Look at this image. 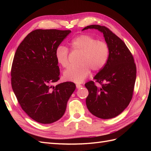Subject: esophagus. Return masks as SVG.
<instances>
[{
  "label": "esophagus",
  "mask_w": 151,
  "mask_h": 151,
  "mask_svg": "<svg viewBox=\"0 0 151 151\" xmlns=\"http://www.w3.org/2000/svg\"><path fill=\"white\" fill-rule=\"evenodd\" d=\"M76 88H78V89H81V88H82V86L81 84H76Z\"/></svg>",
  "instance_id": "1"
}]
</instances>
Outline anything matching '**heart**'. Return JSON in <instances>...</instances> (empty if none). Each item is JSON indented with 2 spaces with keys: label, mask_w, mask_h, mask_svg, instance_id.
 <instances>
[{
  "label": "heart",
  "mask_w": 151,
  "mask_h": 151,
  "mask_svg": "<svg viewBox=\"0 0 151 151\" xmlns=\"http://www.w3.org/2000/svg\"><path fill=\"white\" fill-rule=\"evenodd\" d=\"M70 49L81 53L78 66H71L63 72V78L67 81L81 83L90 74L91 70L98 72L106 65L110 57V49L104 41L88 34H82L75 37L70 43ZM69 50L63 45L56 48L55 56L57 62L63 67L69 65Z\"/></svg>",
  "instance_id": "heart-1"
}]
</instances>
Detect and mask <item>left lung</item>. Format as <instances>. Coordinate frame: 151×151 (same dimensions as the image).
Returning <instances> with one entry per match:
<instances>
[{
    "label": "left lung",
    "mask_w": 151,
    "mask_h": 151,
    "mask_svg": "<svg viewBox=\"0 0 151 151\" xmlns=\"http://www.w3.org/2000/svg\"><path fill=\"white\" fill-rule=\"evenodd\" d=\"M89 28L103 33L110 53L106 65L94 77L101 87L98 88L93 81L85 84L89 91L86 106L95 116L111 119L122 113L132 100L136 78V63L123 41L109 28L92 24L82 30Z\"/></svg>",
    "instance_id": "left-lung-1"
}]
</instances>
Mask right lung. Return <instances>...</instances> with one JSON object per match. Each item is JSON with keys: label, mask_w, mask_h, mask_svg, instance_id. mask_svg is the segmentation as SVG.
Masks as SVG:
<instances>
[{"label": "right lung", "mask_w": 151, "mask_h": 151, "mask_svg": "<svg viewBox=\"0 0 151 151\" xmlns=\"http://www.w3.org/2000/svg\"><path fill=\"white\" fill-rule=\"evenodd\" d=\"M70 30L37 29L28 34L16 50L11 70L12 87L21 108L38 123L62 117L76 89L75 83L52 84L60 79L55 52Z\"/></svg>", "instance_id": "right-lung-1"}]
</instances>
